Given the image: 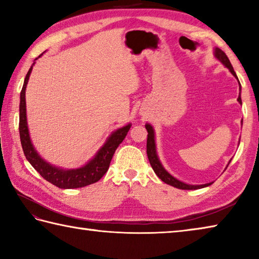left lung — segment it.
Segmentation results:
<instances>
[{"label":"left lung","mask_w":259,"mask_h":259,"mask_svg":"<svg viewBox=\"0 0 259 259\" xmlns=\"http://www.w3.org/2000/svg\"><path fill=\"white\" fill-rule=\"evenodd\" d=\"M214 57L225 65V66L230 69V72L233 74V75L238 78L236 76V74L234 72L233 67H232V64L230 63V59L227 58V56L225 55V52L219 49V48H214ZM240 84V83H239ZM241 87V85H240ZM238 102L242 105V100H241V96L239 95V98H238ZM146 130H147V156H148V161H150V163L152 165L153 170H154V172L156 174V176L159 177L162 182H164L165 184H168V185H171L174 187H177L179 190H199V188H203V187H207L209 185H211V183H208V184H203V185H188V184L183 183L181 181H178L177 178H175L174 176H171L166 170L163 168V165L161 164V162L159 160V157H157L156 154V147H155V138H154V129H153V126L151 124H146ZM231 162V161H230ZM229 162V164H230ZM227 164V166H229Z\"/></svg>","instance_id":"1"}]
</instances>
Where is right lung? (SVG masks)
Masks as SVG:
<instances>
[{"mask_svg":"<svg viewBox=\"0 0 259 259\" xmlns=\"http://www.w3.org/2000/svg\"><path fill=\"white\" fill-rule=\"evenodd\" d=\"M40 57V56H38ZM34 65V64H33ZM33 65L30 66L28 73L26 74L23 89L20 93V104H19V135L20 142L23 146L24 154L28 160L33 168L41 175V176L55 186L59 188H78L84 187L90 184L98 182L105 174L107 172L111 163L112 157L115 153L116 148L123 142L126 134L130 129L131 124L123 126L114 131V133L107 138L106 143L97 152L94 159H91L85 165L77 169H60L58 166L51 165L48 163L38 153L35 151L32 142H30L27 117H26V100L25 91L26 85L29 80V75L32 73Z\"/></svg>","mask_w":259,"mask_h":259,"instance_id":"1","label":"right lung"}]
</instances>
